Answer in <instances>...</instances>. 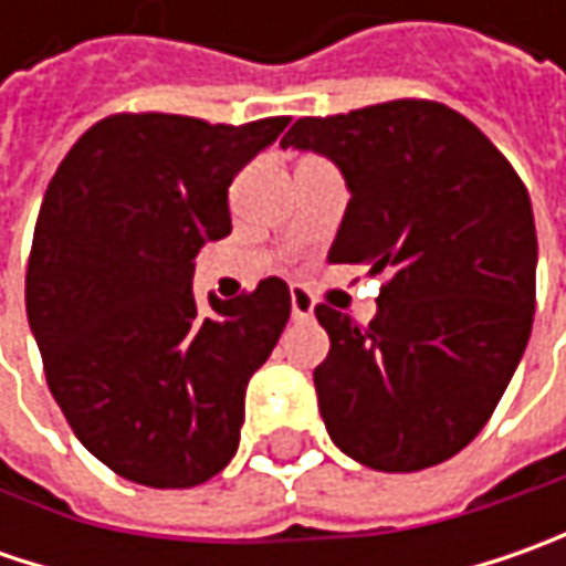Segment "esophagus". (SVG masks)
<instances>
[{
  "instance_id": "obj_1",
  "label": "esophagus",
  "mask_w": 566,
  "mask_h": 566,
  "mask_svg": "<svg viewBox=\"0 0 566 566\" xmlns=\"http://www.w3.org/2000/svg\"><path fill=\"white\" fill-rule=\"evenodd\" d=\"M290 298H293V321H308L315 315V298L305 286H293L290 290Z\"/></svg>"
}]
</instances>
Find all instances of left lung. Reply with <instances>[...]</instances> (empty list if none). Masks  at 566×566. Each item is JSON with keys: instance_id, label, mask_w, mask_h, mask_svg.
<instances>
[{"instance_id": "1", "label": "left lung", "mask_w": 566, "mask_h": 566, "mask_svg": "<svg viewBox=\"0 0 566 566\" xmlns=\"http://www.w3.org/2000/svg\"><path fill=\"white\" fill-rule=\"evenodd\" d=\"M280 147L321 154L346 179L327 261L387 273L368 327L315 308L331 337L315 368L331 441L378 472L444 463L485 428L530 343V191L467 116L431 99L298 119Z\"/></svg>"}]
</instances>
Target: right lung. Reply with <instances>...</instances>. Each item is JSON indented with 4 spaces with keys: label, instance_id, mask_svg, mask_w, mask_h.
Masks as SVG:
<instances>
[{
    "label": "right lung",
    "instance_id": "obj_1",
    "mask_svg": "<svg viewBox=\"0 0 566 566\" xmlns=\"http://www.w3.org/2000/svg\"><path fill=\"white\" fill-rule=\"evenodd\" d=\"M290 119L210 125L122 113L87 128L43 195L28 321L59 409L99 463L147 489H191L227 467L245 387L290 321L268 276L195 302V254L229 235L227 191Z\"/></svg>",
    "mask_w": 566,
    "mask_h": 566
}]
</instances>
